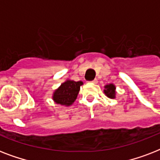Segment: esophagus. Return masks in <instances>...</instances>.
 <instances>
[{"label": "esophagus", "instance_id": "1", "mask_svg": "<svg viewBox=\"0 0 160 160\" xmlns=\"http://www.w3.org/2000/svg\"><path fill=\"white\" fill-rule=\"evenodd\" d=\"M91 82H92V83H94V84H96V83L98 82L97 79H95V80H93L92 81H91Z\"/></svg>", "mask_w": 160, "mask_h": 160}]
</instances>
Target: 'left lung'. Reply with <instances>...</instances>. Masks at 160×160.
I'll return each mask as SVG.
<instances>
[{"label": "left lung", "mask_w": 160, "mask_h": 160, "mask_svg": "<svg viewBox=\"0 0 160 160\" xmlns=\"http://www.w3.org/2000/svg\"><path fill=\"white\" fill-rule=\"evenodd\" d=\"M105 95L108 96L109 98H114V95H115V87H114V85H112V84H109V85H106L105 86Z\"/></svg>", "instance_id": "1"}]
</instances>
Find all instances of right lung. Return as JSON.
Here are the masks:
<instances>
[{
  "instance_id": "right-lung-1",
  "label": "right lung",
  "mask_w": 160,
  "mask_h": 160,
  "mask_svg": "<svg viewBox=\"0 0 160 160\" xmlns=\"http://www.w3.org/2000/svg\"><path fill=\"white\" fill-rule=\"evenodd\" d=\"M83 85L82 81L75 82L74 80H67L60 85V88L54 93L53 100L55 103L63 105H72L77 97L80 91V85Z\"/></svg>"
}]
</instances>
